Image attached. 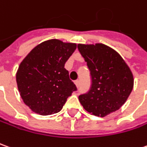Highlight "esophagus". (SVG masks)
<instances>
[{
	"instance_id": "1",
	"label": "esophagus",
	"mask_w": 147,
	"mask_h": 147,
	"mask_svg": "<svg viewBox=\"0 0 147 147\" xmlns=\"http://www.w3.org/2000/svg\"><path fill=\"white\" fill-rule=\"evenodd\" d=\"M75 84H76V86L77 88H78V87H79V84H80V81L76 80L75 81Z\"/></svg>"
}]
</instances>
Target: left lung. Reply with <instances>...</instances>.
<instances>
[{"label":"left lung","instance_id":"1","mask_svg":"<svg viewBox=\"0 0 147 147\" xmlns=\"http://www.w3.org/2000/svg\"><path fill=\"white\" fill-rule=\"evenodd\" d=\"M91 71V87L79 100L88 113L107 116L123 105L134 87L130 67L119 54L103 44L78 45Z\"/></svg>","mask_w":147,"mask_h":147}]
</instances>
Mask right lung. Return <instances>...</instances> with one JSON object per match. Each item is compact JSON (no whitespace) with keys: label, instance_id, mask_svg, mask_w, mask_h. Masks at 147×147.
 <instances>
[{"label":"right lung","instance_id":"1","mask_svg":"<svg viewBox=\"0 0 147 147\" xmlns=\"http://www.w3.org/2000/svg\"><path fill=\"white\" fill-rule=\"evenodd\" d=\"M76 44L52 39L36 46L16 71L17 88L24 102L33 112L49 115L59 112L76 87L64 64Z\"/></svg>","mask_w":147,"mask_h":147}]
</instances>
